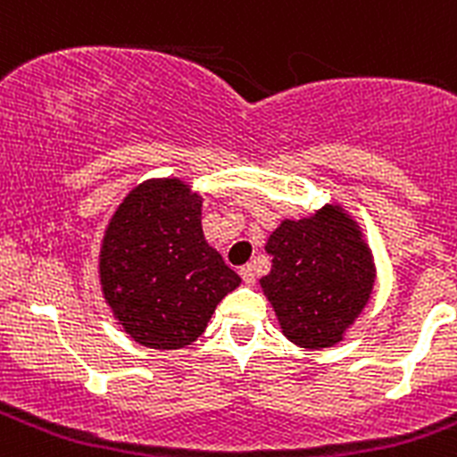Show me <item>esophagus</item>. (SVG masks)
Here are the masks:
<instances>
[{
	"mask_svg": "<svg viewBox=\"0 0 457 457\" xmlns=\"http://www.w3.org/2000/svg\"><path fill=\"white\" fill-rule=\"evenodd\" d=\"M238 274H241V278L243 281L247 283V286H254V281H256V272H254V265L252 263H247V265H243L241 270H238Z\"/></svg>",
	"mask_w": 457,
	"mask_h": 457,
	"instance_id": "obj_1",
	"label": "esophagus"
}]
</instances>
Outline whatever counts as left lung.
<instances>
[{"mask_svg":"<svg viewBox=\"0 0 457 457\" xmlns=\"http://www.w3.org/2000/svg\"><path fill=\"white\" fill-rule=\"evenodd\" d=\"M265 250L272 270L261 277V287L283 335L310 351L339 344L375 286L373 254L360 225L339 205H326L308 219L281 220Z\"/></svg>","mask_w":457,"mask_h":457,"instance_id":"1","label":"left lung"}]
</instances>
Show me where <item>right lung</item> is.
<instances>
[{
    "label": "right lung",
    "instance_id": "obj_1",
    "mask_svg": "<svg viewBox=\"0 0 457 457\" xmlns=\"http://www.w3.org/2000/svg\"><path fill=\"white\" fill-rule=\"evenodd\" d=\"M203 198L179 179L145 180L111 216L100 247L106 303L147 348H185L241 277L207 245Z\"/></svg>",
    "mask_w": 457,
    "mask_h": 457
}]
</instances>
